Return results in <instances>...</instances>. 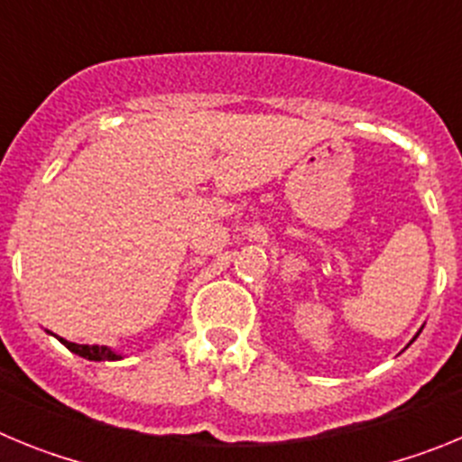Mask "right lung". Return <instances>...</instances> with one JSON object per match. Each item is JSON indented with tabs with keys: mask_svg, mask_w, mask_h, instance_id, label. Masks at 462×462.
<instances>
[{
	"mask_svg": "<svg viewBox=\"0 0 462 462\" xmlns=\"http://www.w3.org/2000/svg\"><path fill=\"white\" fill-rule=\"evenodd\" d=\"M67 349H71L73 354H79V356L88 358V361H117V354L110 352L108 346H99V345H76V342H67L64 337H60Z\"/></svg>",
	"mask_w": 462,
	"mask_h": 462,
	"instance_id": "add662e5",
	"label": "right lung"
}]
</instances>
